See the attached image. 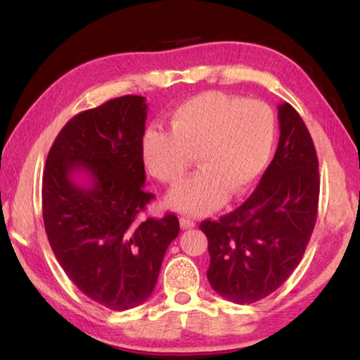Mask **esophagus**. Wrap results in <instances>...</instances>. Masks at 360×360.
I'll return each mask as SVG.
<instances>
[{
    "mask_svg": "<svg viewBox=\"0 0 360 360\" xmlns=\"http://www.w3.org/2000/svg\"><path fill=\"white\" fill-rule=\"evenodd\" d=\"M179 224H181L182 229H193L195 227V221H193V219H191V217L182 216L179 219Z\"/></svg>",
    "mask_w": 360,
    "mask_h": 360,
    "instance_id": "obj_1",
    "label": "esophagus"
}]
</instances>
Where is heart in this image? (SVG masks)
I'll return each mask as SVG.
<instances>
[{
	"mask_svg": "<svg viewBox=\"0 0 360 360\" xmlns=\"http://www.w3.org/2000/svg\"><path fill=\"white\" fill-rule=\"evenodd\" d=\"M275 143V115L260 100L217 92L193 96L174 109L169 131L149 129L141 139L148 172L178 184L197 154L200 172L169 192L167 203L188 214H208L227 197L245 193L265 168Z\"/></svg>",
	"mask_w": 360,
	"mask_h": 360,
	"instance_id": "b5f03b06",
	"label": "heart"
}]
</instances>
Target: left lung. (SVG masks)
Masks as SVG:
<instances>
[{"mask_svg": "<svg viewBox=\"0 0 360 360\" xmlns=\"http://www.w3.org/2000/svg\"><path fill=\"white\" fill-rule=\"evenodd\" d=\"M276 154L245 203L206 219L211 288L238 304L275 292L304 254L319 203V163L311 135L289 103L278 106Z\"/></svg>", "mask_w": 360, "mask_h": 360, "instance_id": "8db88e82", "label": "left lung"}]
</instances>
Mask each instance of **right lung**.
<instances>
[{
    "label": "right lung",
    "mask_w": 360,
    "mask_h": 360,
    "mask_svg": "<svg viewBox=\"0 0 360 360\" xmlns=\"http://www.w3.org/2000/svg\"><path fill=\"white\" fill-rule=\"evenodd\" d=\"M146 117L138 95L76 114L49 150L42 178V217L60 266L82 294L114 311L148 300L179 233L172 212L139 221L154 198L144 191ZM76 172L89 184L79 185Z\"/></svg>",
    "instance_id": "1"
}]
</instances>
